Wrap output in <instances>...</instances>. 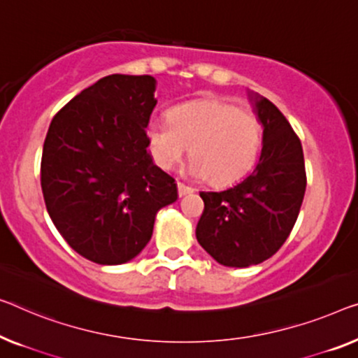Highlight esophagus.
Listing matches in <instances>:
<instances>
[{"label":"esophagus","mask_w":358,"mask_h":358,"mask_svg":"<svg viewBox=\"0 0 358 358\" xmlns=\"http://www.w3.org/2000/svg\"><path fill=\"white\" fill-rule=\"evenodd\" d=\"M177 186H178V196L180 197H183L186 194H191L194 191L193 188H191V186H186L185 183H181V181H178Z\"/></svg>","instance_id":"34e87169"}]
</instances>
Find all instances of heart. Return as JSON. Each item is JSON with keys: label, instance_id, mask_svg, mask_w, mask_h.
I'll list each match as a JSON object with an SVG mask.
<instances>
[{"label": "heart", "instance_id": "heart-1", "mask_svg": "<svg viewBox=\"0 0 358 358\" xmlns=\"http://www.w3.org/2000/svg\"><path fill=\"white\" fill-rule=\"evenodd\" d=\"M145 135L157 167L172 170L189 146L188 172L227 186L257 164L264 127L252 112L220 98H202L175 106L170 120H149Z\"/></svg>", "mask_w": 358, "mask_h": 358}]
</instances>
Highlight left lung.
<instances>
[{
    "label": "left lung",
    "mask_w": 358,
    "mask_h": 358,
    "mask_svg": "<svg viewBox=\"0 0 358 358\" xmlns=\"http://www.w3.org/2000/svg\"><path fill=\"white\" fill-rule=\"evenodd\" d=\"M264 127L262 152L249 177L225 191H202L197 243L218 264L244 268L270 259L289 236L306 194L302 145L280 109L249 93Z\"/></svg>",
    "instance_id": "left-lung-1"
}]
</instances>
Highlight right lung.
Segmentation results:
<instances>
[{
    "mask_svg": "<svg viewBox=\"0 0 358 358\" xmlns=\"http://www.w3.org/2000/svg\"><path fill=\"white\" fill-rule=\"evenodd\" d=\"M154 92L151 76L112 73L69 101L48 130L41 156L48 213L69 246L94 264L136 257L156 213L178 197L175 180L148 151Z\"/></svg>",
    "mask_w": 358,
    "mask_h": 358,
    "instance_id": "obj_1",
    "label": "right lung"
}]
</instances>
